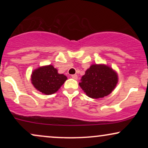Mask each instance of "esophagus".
Returning a JSON list of instances; mask_svg holds the SVG:
<instances>
[{"label":"esophagus","instance_id":"1","mask_svg":"<svg viewBox=\"0 0 148 148\" xmlns=\"http://www.w3.org/2000/svg\"><path fill=\"white\" fill-rule=\"evenodd\" d=\"M72 79H75V80H77L78 79V76L76 75V74H73V75H72Z\"/></svg>","mask_w":148,"mask_h":148}]
</instances>
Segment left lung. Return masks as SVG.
Returning a JSON list of instances; mask_svg holds the SVG:
<instances>
[{"instance_id":"8db88e82","label":"left lung","mask_w":148,"mask_h":148,"mask_svg":"<svg viewBox=\"0 0 148 148\" xmlns=\"http://www.w3.org/2000/svg\"><path fill=\"white\" fill-rule=\"evenodd\" d=\"M79 86L86 95L93 99L108 95L118 83V76L111 67L92 64L82 76Z\"/></svg>"}]
</instances>
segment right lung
I'll use <instances>...</instances> for the list:
<instances>
[{
  "label": "right lung",
  "instance_id": "1",
  "mask_svg": "<svg viewBox=\"0 0 148 148\" xmlns=\"http://www.w3.org/2000/svg\"><path fill=\"white\" fill-rule=\"evenodd\" d=\"M67 79L64 74H58L53 66L48 65L34 71L31 81L37 90L45 95H51L58 90Z\"/></svg>",
  "mask_w": 148,
  "mask_h": 148
}]
</instances>
